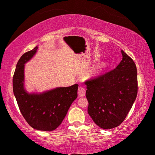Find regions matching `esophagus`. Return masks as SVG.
I'll use <instances>...</instances> for the list:
<instances>
[{
	"label": "esophagus",
	"mask_w": 155,
	"mask_h": 155,
	"mask_svg": "<svg viewBox=\"0 0 155 155\" xmlns=\"http://www.w3.org/2000/svg\"><path fill=\"white\" fill-rule=\"evenodd\" d=\"M85 94H86V90H85V89H84V88L81 87L78 88V96H79V97L84 96H85Z\"/></svg>",
	"instance_id": "34e87169"
}]
</instances>
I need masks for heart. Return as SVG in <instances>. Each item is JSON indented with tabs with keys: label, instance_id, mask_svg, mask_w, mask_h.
<instances>
[{
	"label": "heart",
	"instance_id": "obj_1",
	"mask_svg": "<svg viewBox=\"0 0 155 155\" xmlns=\"http://www.w3.org/2000/svg\"><path fill=\"white\" fill-rule=\"evenodd\" d=\"M105 65H106V64H102L101 66H99L98 68H97V69L96 70V71H95V73H99L100 72H101V71L103 69V68L104 67V66H105Z\"/></svg>",
	"mask_w": 155,
	"mask_h": 155
}]
</instances>
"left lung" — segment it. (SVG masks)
Returning <instances> with one entry per match:
<instances>
[{
    "label": "left lung",
    "instance_id": "1",
    "mask_svg": "<svg viewBox=\"0 0 155 155\" xmlns=\"http://www.w3.org/2000/svg\"><path fill=\"white\" fill-rule=\"evenodd\" d=\"M121 53L123 59L114 69L85 81L88 113L102 129L120 125L137 96V66L129 55Z\"/></svg>",
    "mask_w": 155,
    "mask_h": 155
}]
</instances>
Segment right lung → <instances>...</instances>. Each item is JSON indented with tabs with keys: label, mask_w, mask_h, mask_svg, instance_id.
I'll return each instance as SVG.
<instances>
[{
	"label": "right lung",
	"mask_w": 155,
	"mask_h": 155,
	"mask_svg": "<svg viewBox=\"0 0 155 155\" xmlns=\"http://www.w3.org/2000/svg\"><path fill=\"white\" fill-rule=\"evenodd\" d=\"M38 47L26 52L17 62L13 76V91L23 118L35 130H55L65 118L78 96V84L59 87L40 94H28L23 87L24 64L36 53Z\"/></svg>",
	"instance_id": "right-lung-1"
}]
</instances>
